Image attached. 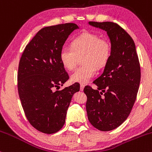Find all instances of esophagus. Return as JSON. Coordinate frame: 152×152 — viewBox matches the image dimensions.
<instances>
[{
    "instance_id": "34e87169",
    "label": "esophagus",
    "mask_w": 152,
    "mask_h": 152,
    "mask_svg": "<svg viewBox=\"0 0 152 152\" xmlns=\"http://www.w3.org/2000/svg\"><path fill=\"white\" fill-rule=\"evenodd\" d=\"M84 87H85V85L83 84V83H81V84H80V90L83 91V88H84Z\"/></svg>"
}]
</instances>
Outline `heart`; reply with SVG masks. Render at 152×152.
I'll return each mask as SVG.
<instances>
[{
    "mask_svg": "<svg viewBox=\"0 0 152 152\" xmlns=\"http://www.w3.org/2000/svg\"><path fill=\"white\" fill-rule=\"evenodd\" d=\"M111 53V43L106 38H100L96 34L83 33L72 40L71 47H64L60 50L59 58L63 66L72 70L76 66L78 57L83 64L71 74L74 82L85 83L96 74L97 69L104 67Z\"/></svg>",
    "mask_w": 152,
    "mask_h": 152,
    "instance_id": "heart-1",
    "label": "heart"
}]
</instances>
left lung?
I'll use <instances>...</instances> for the list:
<instances>
[{"mask_svg":"<svg viewBox=\"0 0 152 152\" xmlns=\"http://www.w3.org/2000/svg\"><path fill=\"white\" fill-rule=\"evenodd\" d=\"M106 31L111 53L103 74L86 86V104L88 121L97 129L108 132L117 128L129 115L137 99L141 70L135 43L126 31L113 22H88Z\"/></svg>","mask_w":152,"mask_h":152,"instance_id":"1","label":"left lung"}]
</instances>
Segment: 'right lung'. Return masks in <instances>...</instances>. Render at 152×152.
I'll use <instances>...</instances> for the list:
<instances>
[{
    "mask_svg": "<svg viewBox=\"0 0 152 152\" xmlns=\"http://www.w3.org/2000/svg\"><path fill=\"white\" fill-rule=\"evenodd\" d=\"M78 28L69 23L41 29L26 46L19 62L18 90L23 109L31 124L43 133L53 134L62 128L73 95L80 89L75 83L55 91L69 79L59 53Z\"/></svg>",
    "mask_w": 152,
    "mask_h": 152,
    "instance_id": "add662e5",
    "label": "right lung"
}]
</instances>
